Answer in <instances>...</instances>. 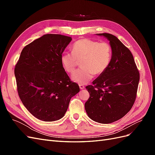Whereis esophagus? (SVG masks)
Returning <instances> with one entry per match:
<instances>
[{
    "mask_svg": "<svg viewBox=\"0 0 155 155\" xmlns=\"http://www.w3.org/2000/svg\"><path fill=\"white\" fill-rule=\"evenodd\" d=\"M79 88H80V89H84L85 88V86H84L83 85H79Z\"/></svg>",
    "mask_w": 155,
    "mask_h": 155,
    "instance_id": "34e87169",
    "label": "esophagus"
}]
</instances>
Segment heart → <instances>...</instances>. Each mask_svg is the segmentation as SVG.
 Instances as JSON below:
<instances>
[{"instance_id":"heart-1","label":"heart","mask_w":155,"mask_h":155,"mask_svg":"<svg viewBox=\"0 0 155 155\" xmlns=\"http://www.w3.org/2000/svg\"><path fill=\"white\" fill-rule=\"evenodd\" d=\"M112 57V48L108 42H99L90 39H81L75 42L72 51H63L61 63L65 71L72 73L81 61V68L72 75V79L79 84L90 81L94 75L100 76L109 67Z\"/></svg>"}]
</instances>
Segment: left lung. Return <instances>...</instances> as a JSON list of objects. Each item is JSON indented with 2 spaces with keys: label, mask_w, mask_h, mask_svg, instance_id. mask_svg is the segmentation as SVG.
<instances>
[{
  "label": "left lung",
  "mask_w": 155,
  "mask_h": 155,
  "mask_svg": "<svg viewBox=\"0 0 155 155\" xmlns=\"http://www.w3.org/2000/svg\"><path fill=\"white\" fill-rule=\"evenodd\" d=\"M109 41L112 57L109 67L86 87L90 97L85 104L89 118L100 124L121 119L131 109L137 97L140 73L133 54L113 35L97 34Z\"/></svg>",
  "instance_id": "8db88e82"
}]
</instances>
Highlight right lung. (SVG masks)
Listing matches in <instances>:
<instances>
[{"instance_id":"1","label":"right lung","mask_w":155,"mask_h":155,"mask_svg":"<svg viewBox=\"0 0 155 155\" xmlns=\"http://www.w3.org/2000/svg\"><path fill=\"white\" fill-rule=\"evenodd\" d=\"M70 37L46 34L22 49L15 67L18 96L37 119L58 120L64 116L71 97L79 92L61 63Z\"/></svg>"}]
</instances>
